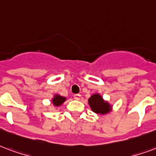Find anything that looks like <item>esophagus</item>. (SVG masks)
Listing matches in <instances>:
<instances>
[{
  "label": "esophagus",
  "instance_id": "34e87169",
  "mask_svg": "<svg viewBox=\"0 0 156 156\" xmlns=\"http://www.w3.org/2000/svg\"><path fill=\"white\" fill-rule=\"evenodd\" d=\"M73 98H74L75 100H80L81 99V94H75L73 96Z\"/></svg>",
  "mask_w": 156,
  "mask_h": 156
}]
</instances>
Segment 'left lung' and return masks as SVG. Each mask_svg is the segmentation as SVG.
<instances>
[{
    "label": "left lung",
    "instance_id": "left-lung-1",
    "mask_svg": "<svg viewBox=\"0 0 156 156\" xmlns=\"http://www.w3.org/2000/svg\"><path fill=\"white\" fill-rule=\"evenodd\" d=\"M88 104L93 112L99 115H106L112 111V106L105 101L99 93H94L88 99Z\"/></svg>",
    "mask_w": 156,
    "mask_h": 156
}]
</instances>
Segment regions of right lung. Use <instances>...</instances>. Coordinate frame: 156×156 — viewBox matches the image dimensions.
Wrapping results in <instances>:
<instances>
[{"instance_id":"add662e5","label":"right lung","mask_w":156,"mask_h":156,"mask_svg":"<svg viewBox=\"0 0 156 156\" xmlns=\"http://www.w3.org/2000/svg\"><path fill=\"white\" fill-rule=\"evenodd\" d=\"M66 98L65 97H63V96H60L59 94H55L54 96V98H52V103L55 107H60L61 105L63 104L64 101H66Z\"/></svg>"}]
</instances>
